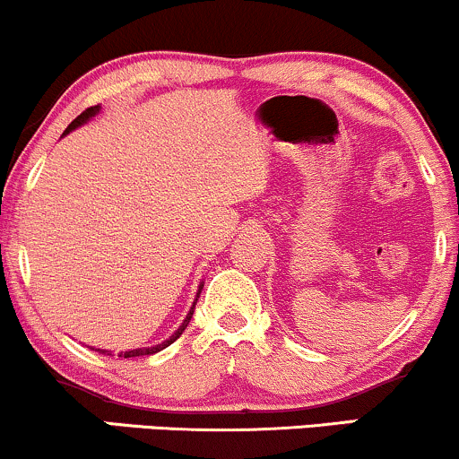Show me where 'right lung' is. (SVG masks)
I'll list each match as a JSON object with an SVG mask.
<instances>
[{
    "instance_id": "right-lung-1",
    "label": "right lung",
    "mask_w": 459,
    "mask_h": 459,
    "mask_svg": "<svg viewBox=\"0 0 459 459\" xmlns=\"http://www.w3.org/2000/svg\"><path fill=\"white\" fill-rule=\"evenodd\" d=\"M99 112H101V105H94V108H88L86 112H82L77 116L75 120H73L71 125H68L66 127V131L62 135H68L71 134V131H75V129H79V127H83V125L88 123V120H92L94 116H97ZM200 291H203V282H200V287H198V293H196V299H194V304H192V308H189V313L186 315V319H183V324L178 325V328L175 330V334L170 336V339H166V341H161V343H157V345H152V347H138V350H127V351H120V358H135V356H151V354H157V351H161V350H166L168 345H172L175 343V341L178 339V336L183 334V330L187 328V324H189V319H192V315H194V307H196V302H198V296H200ZM94 350V347H92ZM99 354H108V356H112V351H108V350H97Z\"/></svg>"
}]
</instances>
